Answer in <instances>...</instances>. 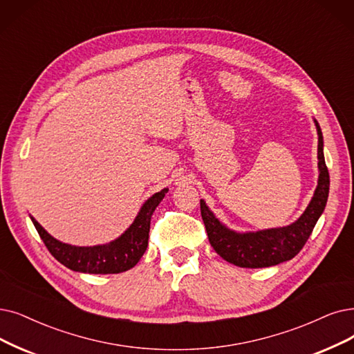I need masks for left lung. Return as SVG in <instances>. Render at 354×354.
Wrapping results in <instances>:
<instances>
[{
    "label": "left lung",
    "instance_id": "obj_1",
    "mask_svg": "<svg viewBox=\"0 0 354 354\" xmlns=\"http://www.w3.org/2000/svg\"><path fill=\"white\" fill-rule=\"evenodd\" d=\"M318 133V185L313 199L304 214L288 226L261 230L256 232H236L225 226L201 199V212L210 245L228 263L245 268L276 266L293 259L298 254L327 205L330 192V174L324 160V139L318 122L314 119Z\"/></svg>",
    "mask_w": 354,
    "mask_h": 354
}]
</instances>
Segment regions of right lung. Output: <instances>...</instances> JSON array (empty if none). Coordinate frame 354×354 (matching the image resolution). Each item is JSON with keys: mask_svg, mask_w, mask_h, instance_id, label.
<instances>
[{"mask_svg": "<svg viewBox=\"0 0 354 354\" xmlns=\"http://www.w3.org/2000/svg\"><path fill=\"white\" fill-rule=\"evenodd\" d=\"M168 189L152 194L139 209L132 225L115 241L93 247H77L58 241L30 216L41 241L52 256L65 267L80 273L90 274H116L135 267L148 247L151 216L164 199Z\"/></svg>", "mask_w": 354, "mask_h": 354, "instance_id": "add662e5", "label": "right lung"}]
</instances>
